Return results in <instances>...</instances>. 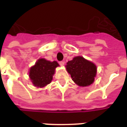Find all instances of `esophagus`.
<instances>
[{
    "instance_id": "1",
    "label": "esophagus",
    "mask_w": 127,
    "mask_h": 127,
    "mask_svg": "<svg viewBox=\"0 0 127 127\" xmlns=\"http://www.w3.org/2000/svg\"><path fill=\"white\" fill-rule=\"evenodd\" d=\"M59 64H60L61 66H64V63L63 61H60V62H59Z\"/></svg>"
}]
</instances>
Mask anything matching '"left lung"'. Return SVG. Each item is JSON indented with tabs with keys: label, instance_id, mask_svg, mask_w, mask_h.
Returning a JSON list of instances; mask_svg holds the SVG:
<instances>
[{
	"label": "left lung",
	"instance_id": "obj_1",
	"mask_svg": "<svg viewBox=\"0 0 127 127\" xmlns=\"http://www.w3.org/2000/svg\"><path fill=\"white\" fill-rule=\"evenodd\" d=\"M67 71L72 80L80 86H87L93 84L96 73L95 64L82 56L75 57L66 63Z\"/></svg>",
	"mask_w": 127,
	"mask_h": 127
}]
</instances>
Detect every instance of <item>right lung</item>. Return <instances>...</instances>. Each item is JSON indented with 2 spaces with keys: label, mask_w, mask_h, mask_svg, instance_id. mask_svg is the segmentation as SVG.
Here are the masks:
<instances>
[{
  "label": "right lung",
  "mask_w": 127,
  "mask_h": 127,
  "mask_svg": "<svg viewBox=\"0 0 127 127\" xmlns=\"http://www.w3.org/2000/svg\"><path fill=\"white\" fill-rule=\"evenodd\" d=\"M58 66L56 61L50 62L44 58H40L30 69L29 76L34 86L44 87L52 80L56 67Z\"/></svg>",
  "instance_id": "add662e5"
}]
</instances>
